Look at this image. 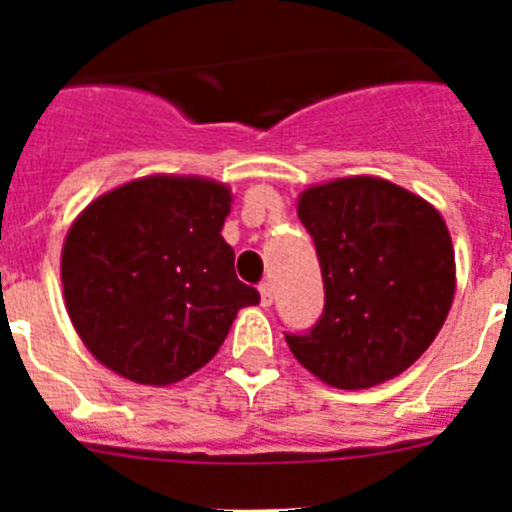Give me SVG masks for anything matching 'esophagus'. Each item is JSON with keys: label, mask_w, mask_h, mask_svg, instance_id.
<instances>
[{"label": "esophagus", "mask_w": 512, "mask_h": 512, "mask_svg": "<svg viewBox=\"0 0 512 512\" xmlns=\"http://www.w3.org/2000/svg\"><path fill=\"white\" fill-rule=\"evenodd\" d=\"M259 295H261V305H264V307L274 305V284H271V282L261 284Z\"/></svg>", "instance_id": "obj_1"}]
</instances>
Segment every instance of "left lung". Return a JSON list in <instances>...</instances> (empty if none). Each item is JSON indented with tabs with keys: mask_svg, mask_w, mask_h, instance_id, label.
<instances>
[{
	"mask_svg": "<svg viewBox=\"0 0 512 512\" xmlns=\"http://www.w3.org/2000/svg\"><path fill=\"white\" fill-rule=\"evenodd\" d=\"M297 217L315 241L325 310L307 336H287L312 377L369 390L423 356L456 292L454 243L441 212L379 176L312 184Z\"/></svg>",
	"mask_w": 512,
	"mask_h": 512,
	"instance_id": "left-lung-1",
	"label": "left lung"
}]
</instances>
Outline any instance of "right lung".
<instances>
[{
	"label": "right lung",
	"mask_w": 512,
	"mask_h": 512,
	"mask_svg": "<svg viewBox=\"0 0 512 512\" xmlns=\"http://www.w3.org/2000/svg\"><path fill=\"white\" fill-rule=\"evenodd\" d=\"M230 187L151 174L99 194L61 251L63 302L89 354L135 384L182 382L223 346L259 292L220 235Z\"/></svg>",
	"instance_id": "obj_1"
}]
</instances>
